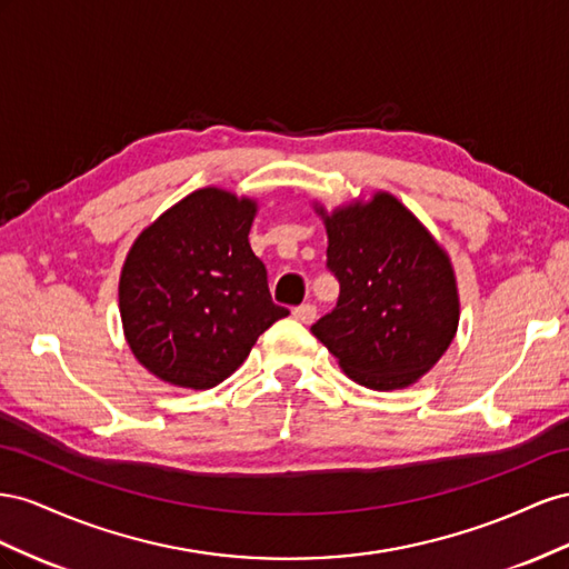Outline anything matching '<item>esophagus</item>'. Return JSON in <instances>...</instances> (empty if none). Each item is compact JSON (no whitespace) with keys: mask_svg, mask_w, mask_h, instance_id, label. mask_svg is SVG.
<instances>
[{"mask_svg":"<svg viewBox=\"0 0 569 569\" xmlns=\"http://www.w3.org/2000/svg\"><path fill=\"white\" fill-rule=\"evenodd\" d=\"M293 317H296V319H300L302 323H312V321L317 319V307H315L312 302H305V305L296 307V310H293Z\"/></svg>","mask_w":569,"mask_h":569,"instance_id":"34e87169","label":"esophagus"}]
</instances>
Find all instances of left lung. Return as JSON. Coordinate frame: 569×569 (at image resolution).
Listing matches in <instances>:
<instances>
[{"label": "left lung", "mask_w": 569, "mask_h": 569, "mask_svg": "<svg viewBox=\"0 0 569 569\" xmlns=\"http://www.w3.org/2000/svg\"><path fill=\"white\" fill-rule=\"evenodd\" d=\"M340 281L312 333L355 383L398 391L441 360L458 333L460 293L446 248L396 194L375 190L333 209L312 202Z\"/></svg>", "instance_id": "8db88e82"}]
</instances>
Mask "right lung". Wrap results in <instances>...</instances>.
I'll use <instances>...</instances> for the list:
<instances>
[{
  "label": "right lung",
  "mask_w": 569,
  "mask_h": 569,
  "mask_svg": "<svg viewBox=\"0 0 569 569\" xmlns=\"http://www.w3.org/2000/svg\"><path fill=\"white\" fill-rule=\"evenodd\" d=\"M257 198L207 186L171 204L128 250L119 312L128 348L152 377L207 391L248 360L288 315L250 248Z\"/></svg>",
  "instance_id": "add662e5"
}]
</instances>
